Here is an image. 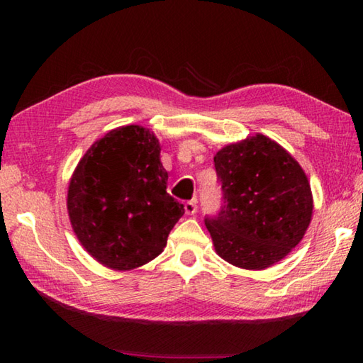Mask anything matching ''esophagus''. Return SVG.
Here are the masks:
<instances>
[{
  "mask_svg": "<svg viewBox=\"0 0 363 363\" xmlns=\"http://www.w3.org/2000/svg\"><path fill=\"white\" fill-rule=\"evenodd\" d=\"M196 200H190V201H187L186 205H184V210H186V213L187 214H195L196 213Z\"/></svg>",
  "mask_w": 363,
  "mask_h": 363,
  "instance_id": "obj_1",
  "label": "esophagus"
}]
</instances>
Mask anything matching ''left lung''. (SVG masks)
<instances>
[{"label":"left lung","mask_w":363,"mask_h":363,"mask_svg":"<svg viewBox=\"0 0 363 363\" xmlns=\"http://www.w3.org/2000/svg\"><path fill=\"white\" fill-rule=\"evenodd\" d=\"M223 206L205 224L216 253L232 266L261 270L303 240L312 192L299 163L264 134L229 144L214 155Z\"/></svg>","instance_id":"1"}]
</instances>
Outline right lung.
Masks as SVG:
<instances>
[{
    "label": "right lung",
    "instance_id": "obj_1",
    "mask_svg": "<svg viewBox=\"0 0 363 363\" xmlns=\"http://www.w3.org/2000/svg\"><path fill=\"white\" fill-rule=\"evenodd\" d=\"M160 150L155 134L130 125L108 131L79 160L67 210L79 243L104 266L131 270L155 259L184 214L167 192Z\"/></svg>",
    "mask_w": 363,
    "mask_h": 363
}]
</instances>
